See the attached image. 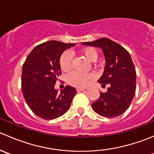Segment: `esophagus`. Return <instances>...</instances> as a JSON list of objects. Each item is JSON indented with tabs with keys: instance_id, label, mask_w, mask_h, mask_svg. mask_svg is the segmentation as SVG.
<instances>
[{
	"instance_id": "obj_1",
	"label": "esophagus",
	"mask_w": 154,
	"mask_h": 154,
	"mask_svg": "<svg viewBox=\"0 0 154 154\" xmlns=\"http://www.w3.org/2000/svg\"><path fill=\"white\" fill-rule=\"evenodd\" d=\"M85 89H86V88H77V92H80V91H84Z\"/></svg>"
}]
</instances>
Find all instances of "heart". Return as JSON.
<instances>
[{
  "label": "heart",
  "mask_w": 154,
  "mask_h": 154,
  "mask_svg": "<svg viewBox=\"0 0 154 154\" xmlns=\"http://www.w3.org/2000/svg\"><path fill=\"white\" fill-rule=\"evenodd\" d=\"M82 54L89 61H94L97 57V51L94 48L87 47L82 51ZM72 54L70 51H65L60 58V66L63 71H68L71 67ZM94 75L92 73L82 74L77 71H72L66 76V81L71 86L77 88H84L94 79Z\"/></svg>",
  "instance_id": "b5f03b06"
}]
</instances>
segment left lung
Masks as SVG:
<instances>
[{"instance_id": "8db88e82", "label": "left lung", "mask_w": 154, "mask_h": 154, "mask_svg": "<svg viewBox=\"0 0 154 154\" xmlns=\"http://www.w3.org/2000/svg\"><path fill=\"white\" fill-rule=\"evenodd\" d=\"M82 45L101 48L106 60L103 74L97 82L103 87L108 84L109 88L91 103L92 109L103 117L121 116L129 108L136 93V72L131 56L122 45L107 38Z\"/></svg>"}]
</instances>
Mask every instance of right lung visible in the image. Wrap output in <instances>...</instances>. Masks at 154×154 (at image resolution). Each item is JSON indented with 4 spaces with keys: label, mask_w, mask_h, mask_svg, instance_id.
Returning a JSON list of instances; mask_svg holds the SVG:
<instances>
[{
    "label": "right lung",
    "mask_w": 154,
    "mask_h": 154,
    "mask_svg": "<svg viewBox=\"0 0 154 154\" xmlns=\"http://www.w3.org/2000/svg\"><path fill=\"white\" fill-rule=\"evenodd\" d=\"M75 44L48 41L35 46L22 66L21 89L24 100L32 112L45 120L60 117L68 111L77 94L67 86L60 93L54 86L61 75L60 58L65 50Z\"/></svg>",
    "instance_id": "right-lung-1"
}]
</instances>
